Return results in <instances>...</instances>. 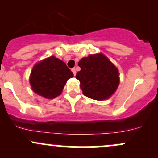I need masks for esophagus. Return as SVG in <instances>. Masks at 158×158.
Returning a JSON list of instances; mask_svg holds the SVG:
<instances>
[{
	"label": "esophagus",
	"mask_w": 158,
	"mask_h": 158,
	"mask_svg": "<svg viewBox=\"0 0 158 158\" xmlns=\"http://www.w3.org/2000/svg\"><path fill=\"white\" fill-rule=\"evenodd\" d=\"M72 72L73 73V75H74V76H76V68H73V69H72Z\"/></svg>",
	"instance_id": "obj_1"
}]
</instances>
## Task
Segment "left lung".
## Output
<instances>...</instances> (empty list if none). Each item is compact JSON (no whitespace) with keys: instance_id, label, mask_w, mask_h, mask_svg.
Instances as JSON below:
<instances>
[{"instance_id":"left-lung-1","label":"left lung","mask_w":158,"mask_h":158,"mask_svg":"<svg viewBox=\"0 0 158 158\" xmlns=\"http://www.w3.org/2000/svg\"><path fill=\"white\" fill-rule=\"evenodd\" d=\"M78 65L81 70L76 77L85 96L100 101L107 99L115 92L119 84L118 71L106 56L89 55Z\"/></svg>"}]
</instances>
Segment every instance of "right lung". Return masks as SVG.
Returning <instances> with one entry per match:
<instances>
[{"instance_id":"1","label":"right lung","mask_w":158,"mask_h":158,"mask_svg":"<svg viewBox=\"0 0 158 158\" xmlns=\"http://www.w3.org/2000/svg\"><path fill=\"white\" fill-rule=\"evenodd\" d=\"M73 76V73L64 62L50 56L35 65L30 82L36 94L51 99L61 94L66 81Z\"/></svg>"}]
</instances>
